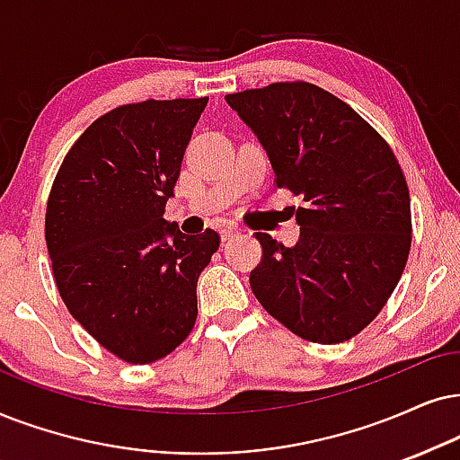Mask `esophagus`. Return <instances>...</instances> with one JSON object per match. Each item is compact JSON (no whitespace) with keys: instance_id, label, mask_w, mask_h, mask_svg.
Listing matches in <instances>:
<instances>
[{"instance_id":"obj_1","label":"esophagus","mask_w":460,"mask_h":460,"mask_svg":"<svg viewBox=\"0 0 460 460\" xmlns=\"http://www.w3.org/2000/svg\"><path fill=\"white\" fill-rule=\"evenodd\" d=\"M240 234V229H235V226H225V229H220V237H223V242L231 240V237H235Z\"/></svg>"}]
</instances>
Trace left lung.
I'll list each match as a JSON object with an SVG mask.
<instances>
[{
    "instance_id": "1",
    "label": "left lung",
    "mask_w": 460,
    "mask_h": 460,
    "mask_svg": "<svg viewBox=\"0 0 460 460\" xmlns=\"http://www.w3.org/2000/svg\"><path fill=\"white\" fill-rule=\"evenodd\" d=\"M270 156L273 182L304 197L295 248H263L250 288L270 316L314 344H340L374 321L411 246L410 190L385 137L346 102L293 80L226 95Z\"/></svg>"
}]
</instances>
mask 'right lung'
<instances>
[{"label": "right lung", "mask_w": 460, "mask_h": 460, "mask_svg": "<svg viewBox=\"0 0 460 460\" xmlns=\"http://www.w3.org/2000/svg\"><path fill=\"white\" fill-rule=\"evenodd\" d=\"M208 97L110 110L67 150L46 203L57 288L93 340L131 365L155 363L197 321V280L220 246L163 218Z\"/></svg>", "instance_id": "1"}]
</instances>
